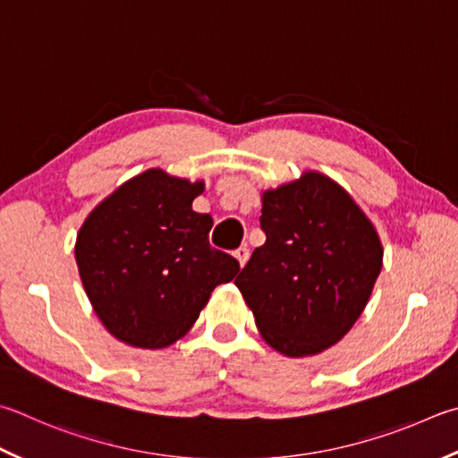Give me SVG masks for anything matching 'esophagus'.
<instances>
[{"mask_svg": "<svg viewBox=\"0 0 458 458\" xmlns=\"http://www.w3.org/2000/svg\"><path fill=\"white\" fill-rule=\"evenodd\" d=\"M234 256H236V260L240 262V266H244L248 262V256H250V250H248L246 246H240L234 250Z\"/></svg>", "mask_w": 458, "mask_h": 458, "instance_id": "esophagus-1", "label": "esophagus"}]
</instances>
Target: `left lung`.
<instances>
[{
  "mask_svg": "<svg viewBox=\"0 0 458 458\" xmlns=\"http://www.w3.org/2000/svg\"><path fill=\"white\" fill-rule=\"evenodd\" d=\"M264 246L236 278L266 343L286 356L336 344L367 306L382 266L377 230L322 174L262 196Z\"/></svg>",
  "mask_w": 458,
  "mask_h": 458,
  "instance_id": "left-lung-1",
  "label": "left lung"
}]
</instances>
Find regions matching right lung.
Returning a JSON list of instances; mask_svg holds the SVG:
<instances>
[{"instance_id":"add662e5","label":"right lung","mask_w":458,"mask_h":458,"mask_svg":"<svg viewBox=\"0 0 458 458\" xmlns=\"http://www.w3.org/2000/svg\"><path fill=\"white\" fill-rule=\"evenodd\" d=\"M202 190V182L148 170L106 198L81 226V282L99 320L122 343H176L212 290L238 274L236 258L208 242L210 214L192 210Z\"/></svg>"}]
</instances>
